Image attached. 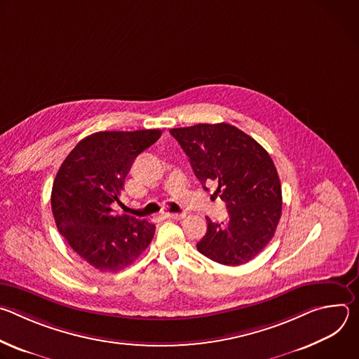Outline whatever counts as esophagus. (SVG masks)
I'll return each instance as SVG.
<instances>
[{"mask_svg":"<svg viewBox=\"0 0 359 359\" xmlns=\"http://www.w3.org/2000/svg\"><path fill=\"white\" fill-rule=\"evenodd\" d=\"M184 216L186 215H183V213H163L165 219H173V220H182V219H184Z\"/></svg>","mask_w":359,"mask_h":359,"instance_id":"34e87169","label":"esophagus"}]
</instances>
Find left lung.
Returning <instances> with one entry per match:
<instances>
[{"instance_id":"1","label":"left lung","mask_w":359,"mask_h":359,"mask_svg":"<svg viewBox=\"0 0 359 359\" xmlns=\"http://www.w3.org/2000/svg\"><path fill=\"white\" fill-rule=\"evenodd\" d=\"M170 133L203 187L217 183L216 194L227 204L226 223L206 217L208 231L197 250L224 266L248 263L270 243L281 217L280 177L267 150L229 123H198Z\"/></svg>"}]
</instances>
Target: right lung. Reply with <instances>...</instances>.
<instances>
[{"instance_id": "obj_1", "label": "right lung", "mask_w": 359, "mask_h": 359, "mask_svg": "<svg viewBox=\"0 0 359 359\" xmlns=\"http://www.w3.org/2000/svg\"><path fill=\"white\" fill-rule=\"evenodd\" d=\"M159 129L96 132L86 136L62 162L50 193V208L71 248L100 271H119L150 244L155 224L115 215L125 177L139 153L155 143Z\"/></svg>"}]
</instances>
